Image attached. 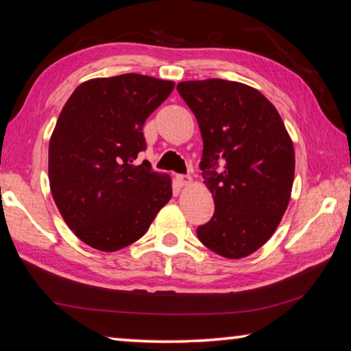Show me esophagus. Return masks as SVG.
Instances as JSON below:
<instances>
[{
    "label": "esophagus",
    "instance_id": "esophagus-1",
    "mask_svg": "<svg viewBox=\"0 0 351 351\" xmlns=\"http://www.w3.org/2000/svg\"><path fill=\"white\" fill-rule=\"evenodd\" d=\"M176 181L182 187L184 186H189V184L192 182V176H189V175H176Z\"/></svg>",
    "mask_w": 351,
    "mask_h": 351
}]
</instances>
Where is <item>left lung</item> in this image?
<instances>
[{
    "instance_id": "1",
    "label": "left lung",
    "mask_w": 351,
    "mask_h": 351,
    "mask_svg": "<svg viewBox=\"0 0 351 351\" xmlns=\"http://www.w3.org/2000/svg\"><path fill=\"white\" fill-rule=\"evenodd\" d=\"M197 117L206 187L215 212L197 235L218 255L243 258L276 232L294 181V147L276 106L263 94L221 79L176 86Z\"/></svg>"
}]
</instances>
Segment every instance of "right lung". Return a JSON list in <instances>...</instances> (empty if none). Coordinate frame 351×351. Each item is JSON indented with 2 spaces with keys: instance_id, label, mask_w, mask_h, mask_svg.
<instances>
[{
  "instance_id": "obj_1",
  "label": "right lung",
  "mask_w": 351,
  "mask_h": 351,
  "mask_svg": "<svg viewBox=\"0 0 351 351\" xmlns=\"http://www.w3.org/2000/svg\"><path fill=\"white\" fill-rule=\"evenodd\" d=\"M175 83L141 74L102 77L71 94L49 141V186L69 229L114 252L144 235L171 198L169 175L138 164L147 117Z\"/></svg>"
}]
</instances>
